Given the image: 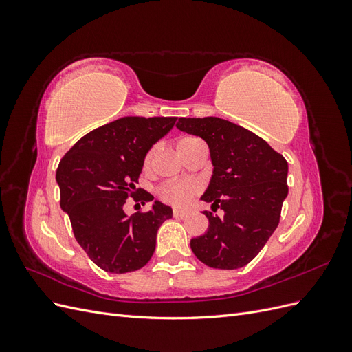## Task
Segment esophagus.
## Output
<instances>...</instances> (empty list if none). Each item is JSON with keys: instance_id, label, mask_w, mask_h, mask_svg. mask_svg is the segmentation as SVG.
Masks as SVG:
<instances>
[{"instance_id": "1", "label": "esophagus", "mask_w": 352, "mask_h": 352, "mask_svg": "<svg viewBox=\"0 0 352 352\" xmlns=\"http://www.w3.org/2000/svg\"><path fill=\"white\" fill-rule=\"evenodd\" d=\"M188 216H189L188 210H179V208L173 210V217H176V219H185Z\"/></svg>"}]
</instances>
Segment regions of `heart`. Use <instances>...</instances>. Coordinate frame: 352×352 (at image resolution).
I'll list each match as a JSON object with an SVG mask.
<instances>
[{"mask_svg": "<svg viewBox=\"0 0 352 352\" xmlns=\"http://www.w3.org/2000/svg\"><path fill=\"white\" fill-rule=\"evenodd\" d=\"M195 138H184L179 145L194 141ZM154 151L146 155V164L153 162ZM199 192V184L195 180H180V182H166L158 188V197L167 204L176 207H184Z\"/></svg>", "mask_w": 352, "mask_h": 352, "instance_id": "1", "label": "heart"}]
</instances>
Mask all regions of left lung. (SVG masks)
<instances>
[{"instance_id": "left-lung-1", "label": "left lung", "mask_w": 352, "mask_h": 352, "mask_svg": "<svg viewBox=\"0 0 352 352\" xmlns=\"http://www.w3.org/2000/svg\"><path fill=\"white\" fill-rule=\"evenodd\" d=\"M176 127L207 142L212 175L201 199L225 211L223 217L204 211L208 229L190 239V248L208 267H243L279 225L287 197L286 160L263 138L219 117H180Z\"/></svg>"}]
</instances>
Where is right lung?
I'll return each instance as SVG.
<instances>
[{
  "label": "right lung",
  "mask_w": 352,
  "mask_h": 352,
  "mask_svg": "<svg viewBox=\"0 0 352 352\" xmlns=\"http://www.w3.org/2000/svg\"><path fill=\"white\" fill-rule=\"evenodd\" d=\"M175 123L176 117H122L80 138L61 158L56 173L60 207L78 243L105 272L144 267L154 254L157 230L173 216L172 207L160 201L132 216L123 206L127 197L142 206L154 199L135 184L146 153Z\"/></svg>",
  "instance_id": "right-lung-1"
}]
</instances>
